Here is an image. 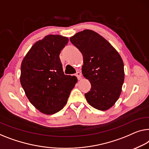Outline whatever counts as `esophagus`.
<instances>
[{
	"label": "esophagus",
	"instance_id": "obj_1",
	"mask_svg": "<svg viewBox=\"0 0 149 149\" xmlns=\"http://www.w3.org/2000/svg\"><path fill=\"white\" fill-rule=\"evenodd\" d=\"M75 75H76V77L78 78V79H81V74L79 72H77L76 74H75Z\"/></svg>",
	"mask_w": 149,
	"mask_h": 149
}]
</instances>
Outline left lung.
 <instances>
[{
	"instance_id": "8db88e82",
	"label": "left lung",
	"mask_w": 149,
	"mask_h": 149,
	"mask_svg": "<svg viewBox=\"0 0 149 149\" xmlns=\"http://www.w3.org/2000/svg\"><path fill=\"white\" fill-rule=\"evenodd\" d=\"M82 53V74L91 84L85 94L88 104L99 110H107L119 98L124 80V63L118 52L103 37L86 29L70 37Z\"/></svg>"
}]
</instances>
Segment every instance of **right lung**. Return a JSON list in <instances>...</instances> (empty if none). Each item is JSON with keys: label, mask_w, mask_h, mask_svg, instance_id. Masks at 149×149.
I'll list each match as a JSON object with an SVG mask.
<instances>
[{"label": "right lung", "mask_w": 149, "mask_h": 149, "mask_svg": "<svg viewBox=\"0 0 149 149\" xmlns=\"http://www.w3.org/2000/svg\"><path fill=\"white\" fill-rule=\"evenodd\" d=\"M68 41L59 35H47L31 47L22 61L21 84L30 102L43 114L61 110L77 83L74 75L64 74L59 58Z\"/></svg>", "instance_id": "right-lung-1"}]
</instances>
